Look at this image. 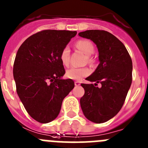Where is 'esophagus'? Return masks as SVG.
Segmentation results:
<instances>
[{"mask_svg": "<svg viewBox=\"0 0 148 148\" xmlns=\"http://www.w3.org/2000/svg\"><path fill=\"white\" fill-rule=\"evenodd\" d=\"M74 85H75V86H79V85H80V82L76 81V82H74Z\"/></svg>", "mask_w": 148, "mask_h": 148, "instance_id": "1", "label": "esophagus"}]
</instances>
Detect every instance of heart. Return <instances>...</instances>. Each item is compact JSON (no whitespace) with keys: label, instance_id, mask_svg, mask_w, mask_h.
I'll use <instances>...</instances> for the list:
<instances>
[{"label":"heart","instance_id":"obj_1","mask_svg":"<svg viewBox=\"0 0 148 148\" xmlns=\"http://www.w3.org/2000/svg\"><path fill=\"white\" fill-rule=\"evenodd\" d=\"M76 47L83 53H85L87 56H90L94 51V47L90 41L87 39L79 40L75 44ZM60 59L62 64L65 66H68L69 65L70 61V49L69 47H65L62 49L60 55ZM90 61L91 59L88 57ZM90 74V70L87 67L84 68H77L71 67L68 69L66 72V76L69 79H74V80H80L83 77H87Z\"/></svg>","mask_w":148,"mask_h":148}]
</instances>
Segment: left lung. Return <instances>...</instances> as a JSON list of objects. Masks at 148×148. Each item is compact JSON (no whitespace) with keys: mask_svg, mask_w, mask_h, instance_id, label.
I'll use <instances>...</instances> for the list:
<instances>
[{"mask_svg":"<svg viewBox=\"0 0 148 148\" xmlns=\"http://www.w3.org/2000/svg\"><path fill=\"white\" fill-rule=\"evenodd\" d=\"M90 39L99 50V64L87 80L93 84H81L85 94L80 106L89 121L96 123L107 122L119 112L132 82V60L124 45L105 30H89L79 33ZM98 83L101 88L96 87Z\"/></svg>","mask_w":148,"mask_h":148,"instance_id":"obj_1","label":"left lung"}]
</instances>
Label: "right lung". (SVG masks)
Returning <instances> with one entry per match:
<instances>
[{
	"mask_svg": "<svg viewBox=\"0 0 148 148\" xmlns=\"http://www.w3.org/2000/svg\"><path fill=\"white\" fill-rule=\"evenodd\" d=\"M77 31L45 30L34 34L16 52L13 74L16 93L31 118L47 123L57 118L64 98L74 88L71 79H63L60 59Z\"/></svg>",
	"mask_w": 148,
	"mask_h": 148,
	"instance_id": "1",
	"label": "right lung"
}]
</instances>
